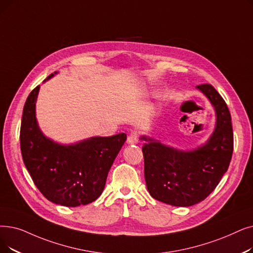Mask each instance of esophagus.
<instances>
[{
  "label": "esophagus",
  "mask_w": 253,
  "mask_h": 253,
  "mask_svg": "<svg viewBox=\"0 0 253 253\" xmlns=\"http://www.w3.org/2000/svg\"><path fill=\"white\" fill-rule=\"evenodd\" d=\"M127 142L129 145H135L138 142V136L135 132H131L127 137Z\"/></svg>",
  "instance_id": "34e87169"
}]
</instances>
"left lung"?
Returning <instances> with one entry per match:
<instances>
[{
  "instance_id": "8db88e82",
  "label": "left lung",
  "mask_w": 253,
  "mask_h": 253,
  "mask_svg": "<svg viewBox=\"0 0 253 253\" xmlns=\"http://www.w3.org/2000/svg\"><path fill=\"white\" fill-rule=\"evenodd\" d=\"M213 104L216 128L206 145L193 151H179L142 136L145 180L154 199L175 207L204 201L220 182L234 151L232 117L228 107L210 84L196 86Z\"/></svg>"
}]
</instances>
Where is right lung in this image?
<instances>
[{"instance_id":"obj_1","label":"right lung","mask_w":253,"mask_h":253,"mask_svg":"<svg viewBox=\"0 0 253 253\" xmlns=\"http://www.w3.org/2000/svg\"><path fill=\"white\" fill-rule=\"evenodd\" d=\"M52 76L51 73L46 80ZM39 87L28 96L21 118L19 139L25 166L36 187L49 202L65 207L90 204L101 195L126 134L92 137L70 146L53 142L42 134L36 121Z\"/></svg>"}]
</instances>
